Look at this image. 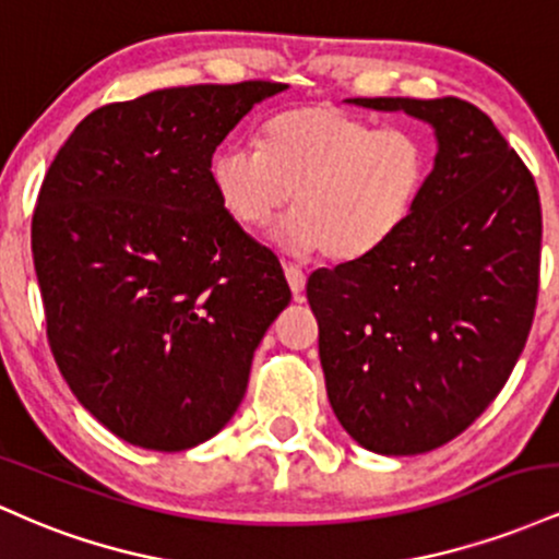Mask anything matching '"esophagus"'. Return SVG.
<instances>
[{
	"mask_svg": "<svg viewBox=\"0 0 559 559\" xmlns=\"http://www.w3.org/2000/svg\"><path fill=\"white\" fill-rule=\"evenodd\" d=\"M284 273H286L288 286H292V292L297 294V297H299V294L305 292V286H307V275L301 273L297 265H292V262H286V265H284Z\"/></svg>",
	"mask_w": 559,
	"mask_h": 559,
	"instance_id": "1",
	"label": "esophagus"
}]
</instances>
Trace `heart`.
<instances>
[{"instance_id": "1", "label": "heart", "mask_w": 559, "mask_h": 559, "mask_svg": "<svg viewBox=\"0 0 559 559\" xmlns=\"http://www.w3.org/2000/svg\"><path fill=\"white\" fill-rule=\"evenodd\" d=\"M428 173L431 152L418 133L316 102L273 115L260 150L223 146L210 178L221 207L247 230L271 226L294 191L275 241L292 254L357 262L400 234Z\"/></svg>"}]
</instances>
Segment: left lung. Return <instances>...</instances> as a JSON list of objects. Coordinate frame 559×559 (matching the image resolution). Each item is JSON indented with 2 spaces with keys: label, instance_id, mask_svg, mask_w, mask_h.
<instances>
[{
  "label": "left lung",
  "instance_id": "left-lung-1",
  "mask_svg": "<svg viewBox=\"0 0 559 559\" xmlns=\"http://www.w3.org/2000/svg\"><path fill=\"white\" fill-rule=\"evenodd\" d=\"M349 102L426 120L439 152L386 247L307 278L320 365L357 444L423 454L463 433L521 357L538 297L542 202L523 159L471 102Z\"/></svg>",
  "mask_w": 559,
  "mask_h": 559
}]
</instances>
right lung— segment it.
Here are the masks:
<instances>
[{"label": "right lung", "mask_w": 559, "mask_h": 559, "mask_svg": "<svg viewBox=\"0 0 559 559\" xmlns=\"http://www.w3.org/2000/svg\"><path fill=\"white\" fill-rule=\"evenodd\" d=\"M286 83L159 88L99 107L44 176L31 249L70 391L133 447L183 452L234 418L292 301L271 249L217 202L213 155Z\"/></svg>", "instance_id": "obj_1"}]
</instances>
